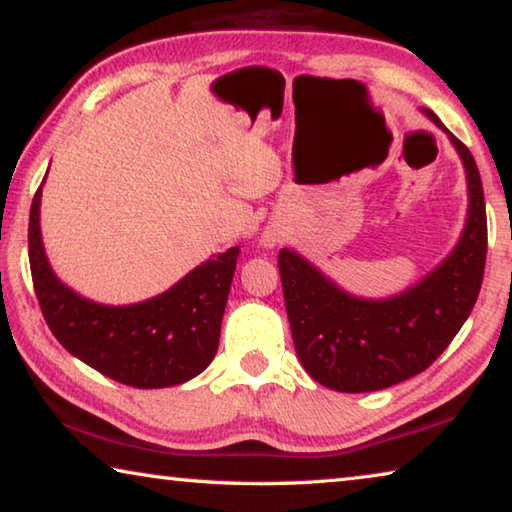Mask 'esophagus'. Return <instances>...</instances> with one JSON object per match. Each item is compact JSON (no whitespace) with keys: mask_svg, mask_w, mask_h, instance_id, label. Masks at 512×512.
Returning a JSON list of instances; mask_svg holds the SVG:
<instances>
[{"mask_svg":"<svg viewBox=\"0 0 512 512\" xmlns=\"http://www.w3.org/2000/svg\"><path fill=\"white\" fill-rule=\"evenodd\" d=\"M282 230H277V228H266L264 232H262V246L264 248H273V246H277L282 241Z\"/></svg>","mask_w":512,"mask_h":512,"instance_id":"34e87169","label":"esophagus"}]
</instances>
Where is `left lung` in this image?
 <instances>
[{
  "mask_svg": "<svg viewBox=\"0 0 512 512\" xmlns=\"http://www.w3.org/2000/svg\"><path fill=\"white\" fill-rule=\"evenodd\" d=\"M449 135L467 178V219L452 253L411 289L393 298L350 296L325 273L282 248L277 255L298 359L318 384L339 393H370L427 370L452 343L479 298L488 221L481 176L467 146Z\"/></svg>",
  "mask_w": 512,
  "mask_h": 512,
  "instance_id": "8db88e82",
  "label": "left lung"
}]
</instances>
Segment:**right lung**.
<instances>
[{
    "instance_id": "add662e5",
    "label": "right lung",
    "mask_w": 512,
    "mask_h": 512,
    "mask_svg": "<svg viewBox=\"0 0 512 512\" xmlns=\"http://www.w3.org/2000/svg\"><path fill=\"white\" fill-rule=\"evenodd\" d=\"M40 198L42 185L29 214V264L42 316L60 345L101 375L133 388L178 386L201 375L219 350L239 248L207 259L160 296L135 305H101L69 289L49 266Z\"/></svg>"
}]
</instances>
